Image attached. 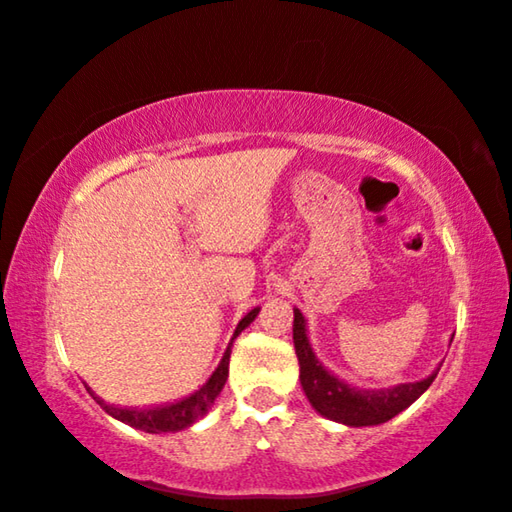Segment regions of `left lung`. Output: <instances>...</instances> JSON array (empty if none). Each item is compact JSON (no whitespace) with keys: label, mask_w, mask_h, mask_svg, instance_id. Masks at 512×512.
Returning a JSON list of instances; mask_svg holds the SVG:
<instances>
[{"label":"left lung","mask_w":512,"mask_h":512,"mask_svg":"<svg viewBox=\"0 0 512 512\" xmlns=\"http://www.w3.org/2000/svg\"><path fill=\"white\" fill-rule=\"evenodd\" d=\"M293 345L300 361V384L309 404L323 418L341 422L345 427H372V424L395 418L427 391L440 370L436 368L427 379L411 381V384L388 388L352 386L318 361L307 336V320L300 309H293Z\"/></svg>","instance_id":"left-lung-1"}]
</instances>
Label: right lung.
I'll list each match as a JSON object with an SVG mask.
<instances>
[{
  "instance_id": "1",
  "label": "right lung",
  "mask_w": 512,
  "mask_h": 512,
  "mask_svg": "<svg viewBox=\"0 0 512 512\" xmlns=\"http://www.w3.org/2000/svg\"><path fill=\"white\" fill-rule=\"evenodd\" d=\"M259 314V307H255L253 311H248V314L239 320V325L235 329V336H232V341L237 339V336L244 332V329L253 323ZM232 341L228 343V350H225L223 359L219 363V368L212 372V377L205 381V384L198 388L196 393H192L185 400L180 402H173V404H164V406H151V409H119L115 404H108L103 402L99 395H94L90 388V395L94 397V402H97L103 411L112 418L128 424V427H135V429H142L146 433H176V431H183L187 427H192L196 420H201L207 415V411L212 409V404L219 393L223 391L225 386V379H228V366H230V348H232Z\"/></svg>"
}]
</instances>
